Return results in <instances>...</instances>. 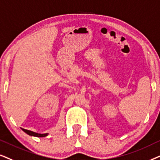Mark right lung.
Segmentation results:
<instances>
[{"instance_id":"right-lung-1","label":"right lung","mask_w":160,"mask_h":160,"mask_svg":"<svg viewBox=\"0 0 160 160\" xmlns=\"http://www.w3.org/2000/svg\"><path fill=\"white\" fill-rule=\"evenodd\" d=\"M22 129V131H24L25 133L28 134V135L31 136H34V137H38V138H42V137H46V136L48 135V133H45V134H39V133H37V132H34L30 131V130H27V129Z\"/></svg>"}]
</instances>
